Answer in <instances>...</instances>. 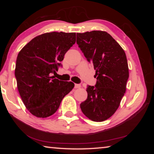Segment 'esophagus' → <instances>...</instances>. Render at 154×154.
I'll return each instance as SVG.
<instances>
[{"instance_id": "obj_1", "label": "esophagus", "mask_w": 154, "mask_h": 154, "mask_svg": "<svg viewBox=\"0 0 154 154\" xmlns=\"http://www.w3.org/2000/svg\"><path fill=\"white\" fill-rule=\"evenodd\" d=\"M81 87V85L79 84H75V88H80Z\"/></svg>"}]
</instances>
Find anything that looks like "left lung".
I'll use <instances>...</instances> for the list:
<instances>
[{"mask_svg": "<svg viewBox=\"0 0 154 154\" xmlns=\"http://www.w3.org/2000/svg\"><path fill=\"white\" fill-rule=\"evenodd\" d=\"M77 43L96 70L95 86H88V98L81 103L83 113L94 122L109 119L118 109L129 77L126 54L105 31L77 33Z\"/></svg>", "mask_w": 154, "mask_h": 154, "instance_id": "1", "label": "left lung"}]
</instances>
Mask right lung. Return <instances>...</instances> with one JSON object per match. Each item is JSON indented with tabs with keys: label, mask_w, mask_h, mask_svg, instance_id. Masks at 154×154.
Instances as JSON below:
<instances>
[{
	"label": "right lung",
	"mask_w": 154,
	"mask_h": 154,
	"mask_svg": "<svg viewBox=\"0 0 154 154\" xmlns=\"http://www.w3.org/2000/svg\"><path fill=\"white\" fill-rule=\"evenodd\" d=\"M75 41V32H47L32 38L18 54L15 69L17 89L33 116L45 118L55 113L74 88L72 82L55 79L51 74L58 71Z\"/></svg>",
	"instance_id": "obj_1"
}]
</instances>
